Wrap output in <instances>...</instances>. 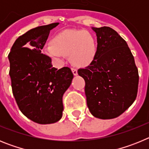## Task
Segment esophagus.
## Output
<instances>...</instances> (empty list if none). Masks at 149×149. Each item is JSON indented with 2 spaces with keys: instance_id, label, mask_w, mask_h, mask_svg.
<instances>
[{
  "instance_id": "obj_1",
  "label": "esophagus",
  "mask_w": 149,
  "mask_h": 149,
  "mask_svg": "<svg viewBox=\"0 0 149 149\" xmlns=\"http://www.w3.org/2000/svg\"><path fill=\"white\" fill-rule=\"evenodd\" d=\"M72 73L74 75H77V69L76 68H72Z\"/></svg>"
}]
</instances>
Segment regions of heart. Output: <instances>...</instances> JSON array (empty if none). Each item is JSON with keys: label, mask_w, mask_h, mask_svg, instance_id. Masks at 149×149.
<instances>
[{"label": "heart", "mask_w": 149, "mask_h": 149, "mask_svg": "<svg viewBox=\"0 0 149 149\" xmlns=\"http://www.w3.org/2000/svg\"><path fill=\"white\" fill-rule=\"evenodd\" d=\"M96 41L93 35L85 30H65L54 37L52 43L44 48L45 53L52 59L60 61L69 56L74 65L84 66L94 58Z\"/></svg>", "instance_id": "obj_1"}]
</instances>
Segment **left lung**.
Returning a JSON list of instances; mask_svg holds the SVG:
<instances>
[{
	"label": "left lung",
	"instance_id": "left-lung-1",
	"mask_svg": "<svg viewBox=\"0 0 149 149\" xmlns=\"http://www.w3.org/2000/svg\"><path fill=\"white\" fill-rule=\"evenodd\" d=\"M97 35L94 58L77 73L85 81L86 104L96 118L123 113L137 95L139 73L127 42L109 27L93 28Z\"/></svg>",
	"mask_w": 149,
	"mask_h": 149
}]
</instances>
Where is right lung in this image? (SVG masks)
Segmentation results:
<instances>
[{
  "mask_svg": "<svg viewBox=\"0 0 149 149\" xmlns=\"http://www.w3.org/2000/svg\"><path fill=\"white\" fill-rule=\"evenodd\" d=\"M52 23L31 29L15 40L8 58L13 94L18 108L39 124L57 122L63 116V95L74 75L68 67L57 70L51 58L42 53Z\"/></svg>",
  "mask_w": 149,
  "mask_h": 149,
  "instance_id": "right-lung-1",
  "label": "right lung"
}]
</instances>
